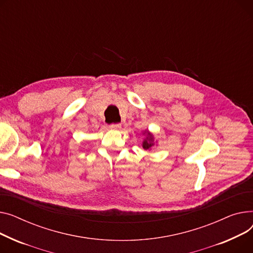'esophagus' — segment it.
<instances>
[{
  "instance_id": "1",
  "label": "esophagus",
  "mask_w": 253,
  "mask_h": 253,
  "mask_svg": "<svg viewBox=\"0 0 253 253\" xmlns=\"http://www.w3.org/2000/svg\"><path fill=\"white\" fill-rule=\"evenodd\" d=\"M109 127L112 129H120L122 127V125L121 124H111L109 126Z\"/></svg>"
}]
</instances>
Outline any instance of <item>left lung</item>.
Returning <instances> with one entry per match:
<instances>
[{
	"mask_svg": "<svg viewBox=\"0 0 253 253\" xmlns=\"http://www.w3.org/2000/svg\"><path fill=\"white\" fill-rule=\"evenodd\" d=\"M152 146H153V137H152L151 133L148 132L147 139H145L144 142H143V148L145 150H148V149H150Z\"/></svg>",
	"mask_w": 253,
	"mask_h": 253,
	"instance_id": "1",
	"label": "left lung"
}]
</instances>
